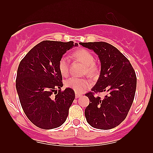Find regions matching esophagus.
<instances>
[{"label": "esophagus", "instance_id": "34e87169", "mask_svg": "<svg viewBox=\"0 0 153 153\" xmlns=\"http://www.w3.org/2000/svg\"><path fill=\"white\" fill-rule=\"evenodd\" d=\"M81 94H78V93H76V94H75V98H80V97H81Z\"/></svg>", "mask_w": 153, "mask_h": 153}]
</instances>
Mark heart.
Segmentation results:
<instances>
[{"instance_id":"b5f03b06","label":"heart","mask_w":153,"mask_h":153,"mask_svg":"<svg viewBox=\"0 0 153 153\" xmlns=\"http://www.w3.org/2000/svg\"><path fill=\"white\" fill-rule=\"evenodd\" d=\"M73 59L79 61L85 66L84 74H87L91 77H95L99 74L100 69L95 63V57L90 51L86 49H78L72 54ZM58 68L59 72L63 76H67L69 73V61L65 57H61L58 61ZM92 82L89 78H69L65 81V86L70 88L76 93H81L86 89L90 87Z\"/></svg>"}]
</instances>
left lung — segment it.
Segmentation results:
<instances>
[{"label":"left lung","mask_w":153,"mask_h":153,"mask_svg":"<svg viewBox=\"0 0 153 153\" xmlns=\"http://www.w3.org/2000/svg\"><path fill=\"white\" fill-rule=\"evenodd\" d=\"M93 50L101 61L99 78L86 94L89 104L85 109L86 121L91 126L110 129L126 118L133 102L137 78L129 60L117 48L106 42L79 43ZM105 91L104 99L95 96Z\"/></svg>","instance_id":"1"}]
</instances>
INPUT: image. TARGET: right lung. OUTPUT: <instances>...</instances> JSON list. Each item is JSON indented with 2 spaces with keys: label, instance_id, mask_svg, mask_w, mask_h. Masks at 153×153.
<instances>
[{
  "label": "right lung",
  "instance_id": "add662e5",
  "mask_svg": "<svg viewBox=\"0 0 153 153\" xmlns=\"http://www.w3.org/2000/svg\"><path fill=\"white\" fill-rule=\"evenodd\" d=\"M77 46L73 41H44L32 48L20 62L17 92L24 113L38 127L54 129L67 119L75 95L70 88L61 91L62 75L58 64L67 51ZM57 88L59 89L58 94Z\"/></svg>",
  "mask_w": 153,
  "mask_h": 153
}]
</instances>
